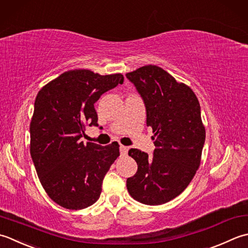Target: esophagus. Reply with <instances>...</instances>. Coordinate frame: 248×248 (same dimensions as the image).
<instances>
[{"mask_svg": "<svg viewBox=\"0 0 248 248\" xmlns=\"http://www.w3.org/2000/svg\"><path fill=\"white\" fill-rule=\"evenodd\" d=\"M120 152H121V155H123V156L127 155V153H128V148H127V146L121 145V146H120Z\"/></svg>", "mask_w": 248, "mask_h": 248, "instance_id": "esophagus-1", "label": "esophagus"}]
</instances>
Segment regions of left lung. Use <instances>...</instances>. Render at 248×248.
Returning a JSON list of instances; mask_svg holds the SVG:
<instances>
[{"mask_svg": "<svg viewBox=\"0 0 248 248\" xmlns=\"http://www.w3.org/2000/svg\"><path fill=\"white\" fill-rule=\"evenodd\" d=\"M126 77L143 99L146 125L153 129L156 146L153 157L137 149L128 151L138 170L126 186L141 203L163 204L187 187L200 166L205 141L200 105L193 90L155 65Z\"/></svg>", "mask_w": 248, "mask_h": 248, "instance_id": "left-lung-1", "label": "left lung"}]
</instances>
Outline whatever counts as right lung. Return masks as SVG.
Masks as SVG:
<instances>
[{
    "mask_svg": "<svg viewBox=\"0 0 248 248\" xmlns=\"http://www.w3.org/2000/svg\"><path fill=\"white\" fill-rule=\"evenodd\" d=\"M123 75L89 69L60 75L39 91L30 125V152L44 189L55 203L81 210L95 203L103 180L119 157L118 142L83 143L85 126H98L94 104L122 84Z\"/></svg>",
    "mask_w": 248,
    "mask_h": 248,
    "instance_id": "add662e5",
    "label": "right lung"
}]
</instances>
